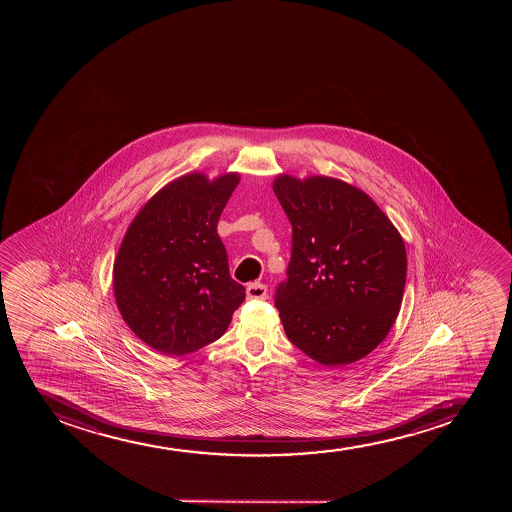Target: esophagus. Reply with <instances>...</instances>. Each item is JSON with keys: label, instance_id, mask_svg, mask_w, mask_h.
I'll return each mask as SVG.
<instances>
[{"label": "esophagus", "instance_id": "esophagus-1", "mask_svg": "<svg viewBox=\"0 0 512 512\" xmlns=\"http://www.w3.org/2000/svg\"><path fill=\"white\" fill-rule=\"evenodd\" d=\"M247 299H266L268 297V288L263 283H249L246 288Z\"/></svg>", "mask_w": 512, "mask_h": 512}]
</instances>
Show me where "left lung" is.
Instances as JSON below:
<instances>
[{"label":"left lung","mask_w":512,"mask_h":512,"mask_svg":"<svg viewBox=\"0 0 512 512\" xmlns=\"http://www.w3.org/2000/svg\"><path fill=\"white\" fill-rule=\"evenodd\" d=\"M292 258L275 306L295 347L326 367L364 359L400 312L403 237L369 194L335 177L280 174Z\"/></svg>","instance_id":"8db88e82"}]
</instances>
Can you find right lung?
<instances>
[{"label":"right lung","mask_w":512,"mask_h":512,"mask_svg":"<svg viewBox=\"0 0 512 512\" xmlns=\"http://www.w3.org/2000/svg\"><path fill=\"white\" fill-rule=\"evenodd\" d=\"M241 177H177L143 205L119 246L112 287L124 323L165 355L196 352L224 335L246 299L230 277L218 218Z\"/></svg>","instance_id":"1"}]
</instances>
